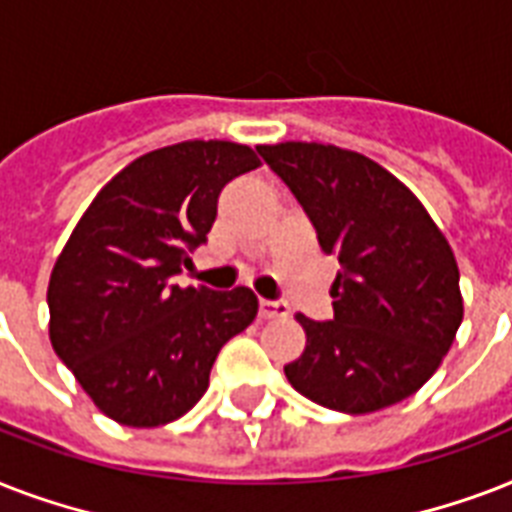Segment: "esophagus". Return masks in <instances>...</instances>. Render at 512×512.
Masks as SVG:
<instances>
[{
  "label": "esophagus",
  "mask_w": 512,
  "mask_h": 512,
  "mask_svg": "<svg viewBox=\"0 0 512 512\" xmlns=\"http://www.w3.org/2000/svg\"><path fill=\"white\" fill-rule=\"evenodd\" d=\"M289 313V305L281 300H260V319H284Z\"/></svg>",
  "instance_id": "34e87169"
}]
</instances>
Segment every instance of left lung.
I'll list each match as a JSON object with an SVG mask.
<instances>
[{"instance_id":"obj_1","label":"left lung","mask_w":512,"mask_h":512,"mask_svg":"<svg viewBox=\"0 0 512 512\" xmlns=\"http://www.w3.org/2000/svg\"><path fill=\"white\" fill-rule=\"evenodd\" d=\"M295 193L324 255L337 257L335 319L305 329L284 366L297 393L345 414L404 401L425 385L462 324L460 271L420 199L380 164L324 143L257 146Z\"/></svg>"}]
</instances>
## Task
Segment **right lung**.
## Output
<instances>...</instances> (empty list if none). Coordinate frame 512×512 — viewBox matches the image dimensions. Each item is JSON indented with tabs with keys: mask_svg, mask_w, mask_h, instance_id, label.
Returning <instances> with one entry per match:
<instances>
[{
	"mask_svg": "<svg viewBox=\"0 0 512 512\" xmlns=\"http://www.w3.org/2000/svg\"><path fill=\"white\" fill-rule=\"evenodd\" d=\"M255 167V151L228 140L159 148L111 177L68 236L47 287L50 340L111 420L156 428L183 417L220 348L255 321L252 289L175 284L225 183Z\"/></svg>",
	"mask_w": 512,
	"mask_h": 512,
	"instance_id": "obj_1",
	"label": "right lung"
}]
</instances>
